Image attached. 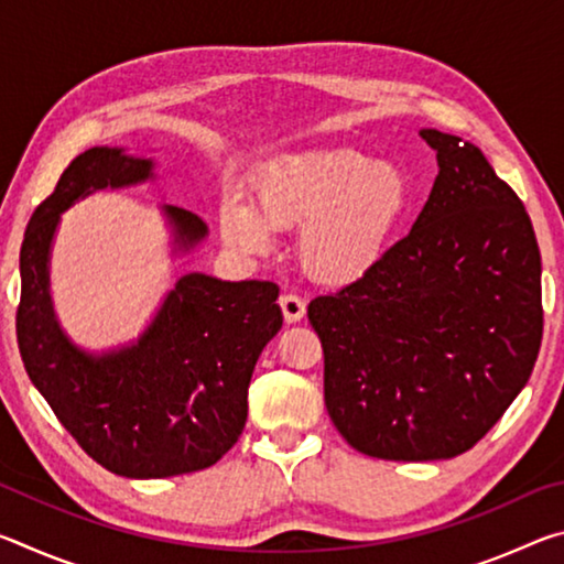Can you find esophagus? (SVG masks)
<instances>
[{
  "mask_svg": "<svg viewBox=\"0 0 564 564\" xmlns=\"http://www.w3.org/2000/svg\"><path fill=\"white\" fill-rule=\"evenodd\" d=\"M279 303H281L283 318L289 321V323H295V321H301L305 316V301L301 299V295L283 293L281 299H279Z\"/></svg>",
  "mask_w": 564,
  "mask_h": 564,
  "instance_id": "34e87169",
  "label": "esophagus"
}]
</instances>
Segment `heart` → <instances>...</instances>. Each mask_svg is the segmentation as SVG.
<instances>
[{"label":"heart","instance_id":"obj_1","mask_svg":"<svg viewBox=\"0 0 564 564\" xmlns=\"http://www.w3.org/2000/svg\"><path fill=\"white\" fill-rule=\"evenodd\" d=\"M410 204L403 169L356 149H323L265 169L256 181V208L234 198L218 221L226 243L251 256L269 251L275 228H303L305 271L343 285L376 269Z\"/></svg>","mask_w":564,"mask_h":564}]
</instances>
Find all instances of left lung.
<instances>
[{"label":"left lung","mask_w":564,"mask_h":564,"mask_svg":"<svg viewBox=\"0 0 564 564\" xmlns=\"http://www.w3.org/2000/svg\"><path fill=\"white\" fill-rule=\"evenodd\" d=\"M420 137L441 171L410 234L308 303L333 425L358 453L408 463L482 441L542 340L540 248L520 196L470 141Z\"/></svg>","instance_id":"left-lung-1"}]
</instances>
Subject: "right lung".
I'll use <instances>...</instances> for the list:
<instances>
[{
	"label": "right lung",
	"mask_w": 564,
	"mask_h": 564,
	"mask_svg": "<svg viewBox=\"0 0 564 564\" xmlns=\"http://www.w3.org/2000/svg\"><path fill=\"white\" fill-rule=\"evenodd\" d=\"M151 174L149 159L94 147L76 156L36 206L19 251L17 343L32 383L82 451L123 477H171L214 465L241 437L256 360L281 330L279 285L181 275L137 346L91 358L52 316L46 259L56 221L76 198ZM178 248L206 224L169 206Z\"/></svg>",
	"instance_id": "1"
}]
</instances>
